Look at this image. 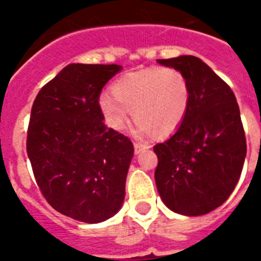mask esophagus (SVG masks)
Wrapping results in <instances>:
<instances>
[{"label":"esophagus","mask_w":261,"mask_h":261,"mask_svg":"<svg viewBox=\"0 0 261 261\" xmlns=\"http://www.w3.org/2000/svg\"><path fill=\"white\" fill-rule=\"evenodd\" d=\"M147 149H149V146H146V145H141V143H135L134 145L135 154H139V153H142V151L147 150Z\"/></svg>","instance_id":"esophagus-1"}]
</instances>
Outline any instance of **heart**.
<instances>
[{"mask_svg":"<svg viewBox=\"0 0 261 261\" xmlns=\"http://www.w3.org/2000/svg\"><path fill=\"white\" fill-rule=\"evenodd\" d=\"M112 92L98 97L102 120L110 128L120 131L133 111L135 134L139 137L172 134L186 118L190 104L188 81L172 67L150 66L127 73L115 81Z\"/></svg>","mask_w":261,"mask_h":261,"instance_id":"heart-1","label":"heart"}]
</instances>
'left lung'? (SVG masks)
<instances>
[{
	"mask_svg": "<svg viewBox=\"0 0 261 261\" xmlns=\"http://www.w3.org/2000/svg\"><path fill=\"white\" fill-rule=\"evenodd\" d=\"M181 71L190 85L186 118L165 142L157 143L154 178L164 204L188 217L215 210L234 190L247 142L233 90L194 55L157 59Z\"/></svg>",
	"mask_w": 261,
	"mask_h": 261,
	"instance_id": "1",
	"label": "left lung"
}]
</instances>
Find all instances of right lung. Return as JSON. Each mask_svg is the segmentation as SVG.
Listing matches in <instances>:
<instances>
[{
    "mask_svg": "<svg viewBox=\"0 0 261 261\" xmlns=\"http://www.w3.org/2000/svg\"><path fill=\"white\" fill-rule=\"evenodd\" d=\"M123 67L71 63L40 89L27 153L46 200L61 214L104 222L122 208L134 155L127 137L102 123L101 90Z\"/></svg>",
    "mask_w": 261,
    "mask_h": 261,
    "instance_id": "right-lung-1",
    "label": "right lung"
}]
</instances>
